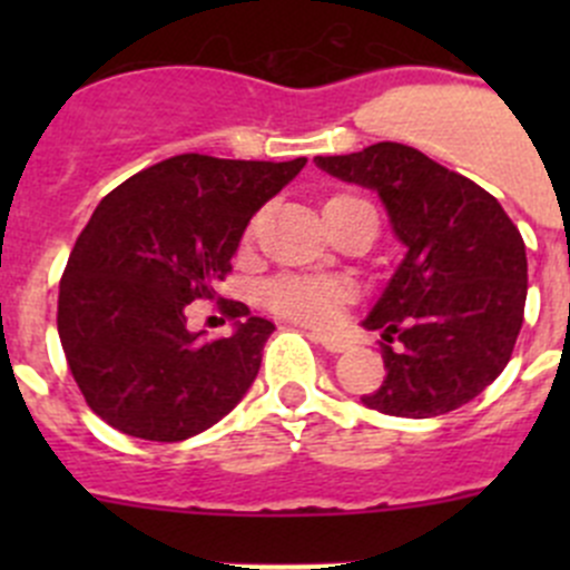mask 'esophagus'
<instances>
[{
	"label": "esophagus",
	"instance_id": "obj_1",
	"mask_svg": "<svg viewBox=\"0 0 570 570\" xmlns=\"http://www.w3.org/2000/svg\"><path fill=\"white\" fill-rule=\"evenodd\" d=\"M312 338H314V342H320L322 347L327 350V353H344V350L350 347V344H347V338H342V336H333V333H322V331H314V333H312Z\"/></svg>",
	"mask_w": 570,
	"mask_h": 570
}]
</instances>
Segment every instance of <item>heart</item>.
I'll list each match as a JSON object with an SVG mask.
<instances>
[{
  "mask_svg": "<svg viewBox=\"0 0 570 570\" xmlns=\"http://www.w3.org/2000/svg\"><path fill=\"white\" fill-rule=\"evenodd\" d=\"M333 200H358L338 195ZM258 226V217L250 223V232ZM347 297L338 281L327 278H297V275H284L275 278L273 284L264 286V303L273 308L275 314L295 322H308V325H327L336 320L338 306Z\"/></svg>",
  "mask_w": 570,
  "mask_h": 570,
  "instance_id": "1",
  "label": "heart"
}]
</instances>
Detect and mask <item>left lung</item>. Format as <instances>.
<instances>
[{
    "mask_svg": "<svg viewBox=\"0 0 570 570\" xmlns=\"http://www.w3.org/2000/svg\"><path fill=\"white\" fill-rule=\"evenodd\" d=\"M375 189L405 258L361 325L381 331L386 377L361 396L389 416L450 413L508 366L524 322L527 248L491 193L402 142L314 157Z\"/></svg>",
    "mask_w": 570,
    "mask_h": 570,
    "instance_id": "obj_1",
    "label": "left lung"
}]
</instances>
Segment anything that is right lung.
Wrapping results in <instances>:
<instances>
[{"label": "right lung", "mask_w": 570, "mask_h": 570, "mask_svg": "<svg viewBox=\"0 0 570 570\" xmlns=\"http://www.w3.org/2000/svg\"><path fill=\"white\" fill-rule=\"evenodd\" d=\"M178 154L96 206L57 297L68 370L96 416L146 441L204 433L248 394L275 325L223 303L232 336L187 331V306L232 273L250 217L306 165Z\"/></svg>", "instance_id": "add662e5"}]
</instances>
